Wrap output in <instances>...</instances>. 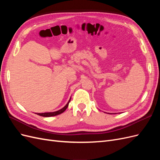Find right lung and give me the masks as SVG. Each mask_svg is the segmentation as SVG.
<instances>
[{"label":"right lung","instance_id":"add662e5","mask_svg":"<svg viewBox=\"0 0 160 160\" xmlns=\"http://www.w3.org/2000/svg\"><path fill=\"white\" fill-rule=\"evenodd\" d=\"M70 101H71V99H69V101H68V103H67V105L65 106V107L62 108L61 109H60L59 111H55V112H48V113H37V114L38 115H40V116H42V117H46V118L47 117H52V116H55V115H59L62 113H63L64 111L66 110L67 107H68Z\"/></svg>","mask_w":160,"mask_h":160}]
</instances>
